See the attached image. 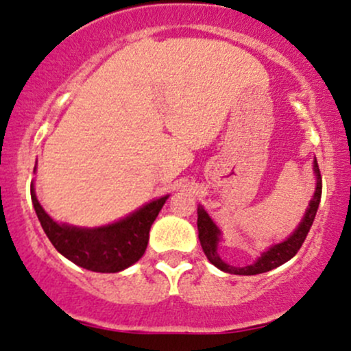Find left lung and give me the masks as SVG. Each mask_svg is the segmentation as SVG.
<instances>
[{
	"instance_id": "8db88e82",
	"label": "left lung",
	"mask_w": 351,
	"mask_h": 351,
	"mask_svg": "<svg viewBox=\"0 0 351 351\" xmlns=\"http://www.w3.org/2000/svg\"><path fill=\"white\" fill-rule=\"evenodd\" d=\"M313 171L317 175V188H315V195L311 198L310 206L306 208V213L303 217L302 223L298 225V228L295 230L293 233L290 234V238L282 241L278 245H273L268 252L261 253V256L258 258L253 265H248V267L237 268L232 267V265H226L225 261L221 260L218 255V241L221 233H219L218 226L215 225L213 219L208 217L205 208L202 205L198 206V238L199 243H202L203 252L208 260L215 265V267L221 269V271L233 273V275H258V273L269 271V269L280 267V265L287 263L288 260H291L298 250L302 248L303 241H305L308 232H310L311 225H313V219L317 217V210L319 205V198H322V176H319V169L317 160L313 161Z\"/></svg>"
}]
</instances>
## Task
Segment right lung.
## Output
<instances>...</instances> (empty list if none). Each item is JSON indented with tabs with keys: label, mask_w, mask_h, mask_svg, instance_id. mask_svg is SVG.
Masks as SVG:
<instances>
[{
	"label": "right lung",
	"mask_w": 351,
	"mask_h": 351,
	"mask_svg": "<svg viewBox=\"0 0 351 351\" xmlns=\"http://www.w3.org/2000/svg\"><path fill=\"white\" fill-rule=\"evenodd\" d=\"M168 196L158 198L130 217L99 228L60 225L38 202L32 184V202L38 219L53 246L78 267L98 273H117L132 267L148 246L149 228Z\"/></svg>",
	"instance_id": "right-lung-1"
}]
</instances>
